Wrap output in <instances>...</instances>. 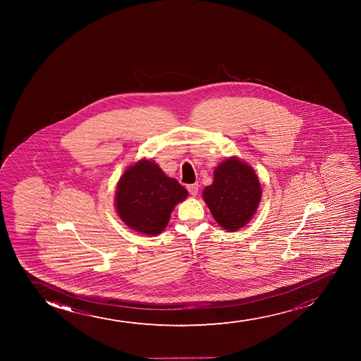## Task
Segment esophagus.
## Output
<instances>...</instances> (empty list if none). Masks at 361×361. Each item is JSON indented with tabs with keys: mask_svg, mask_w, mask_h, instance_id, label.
Segmentation results:
<instances>
[{
	"mask_svg": "<svg viewBox=\"0 0 361 361\" xmlns=\"http://www.w3.org/2000/svg\"><path fill=\"white\" fill-rule=\"evenodd\" d=\"M187 189L188 191L190 192L191 195H197V192H199V184H197V183H194V184H189V185L187 187Z\"/></svg>",
	"mask_w": 361,
	"mask_h": 361,
	"instance_id": "obj_1",
	"label": "esophagus"
}]
</instances>
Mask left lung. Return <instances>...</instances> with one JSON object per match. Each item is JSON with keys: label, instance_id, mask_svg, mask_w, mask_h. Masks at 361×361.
Segmentation results:
<instances>
[{"label": "left lung", "instance_id": "8db88e82", "mask_svg": "<svg viewBox=\"0 0 361 361\" xmlns=\"http://www.w3.org/2000/svg\"><path fill=\"white\" fill-rule=\"evenodd\" d=\"M262 199V187L250 166L230 158L214 170V180L203 190V200L216 223L228 231L243 228Z\"/></svg>", "mask_w": 361, "mask_h": 361}]
</instances>
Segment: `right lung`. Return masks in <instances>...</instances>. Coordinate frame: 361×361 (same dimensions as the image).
Instances as JSON below:
<instances>
[{
  "label": "right lung",
  "mask_w": 361,
  "mask_h": 361,
  "mask_svg": "<svg viewBox=\"0 0 361 361\" xmlns=\"http://www.w3.org/2000/svg\"><path fill=\"white\" fill-rule=\"evenodd\" d=\"M187 196L177 179L167 177L155 162L141 160L125 171L118 183L116 212L135 231L154 236L167 226L174 206Z\"/></svg>",
  "instance_id": "right-lung-1"
}]
</instances>
